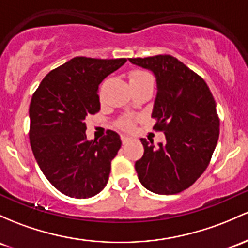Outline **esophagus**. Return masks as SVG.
Masks as SVG:
<instances>
[{
    "label": "esophagus",
    "instance_id": "34e87169",
    "mask_svg": "<svg viewBox=\"0 0 248 248\" xmlns=\"http://www.w3.org/2000/svg\"><path fill=\"white\" fill-rule=\"evenodd\" d=\"M130 137H128V135H124V134H122L121 135V141H122V143H127V142H129L130 141Z\"/></svg>",
    "mask_w": 248,
    "mask_h": 248
}]
</instances>
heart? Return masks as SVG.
Instances as JSON below:
<instances>
[{"instance_id":"b5f03b06","label":"heart","mask_w":248,"mask_h":248,"mask_svg":"<svg viewBox=\"0 0 248 248\" xmlns=\"http://www.w3.org/2000/svg\"><path fill=\"white\" fill-rule=\"evenodd\" d=\"M147 78H151V76L147 74L146 72L142 70H134L129 74V82L130 83H138L141 81H145ZM119 127L122 129H130L133 127V120L130 118H124L119 121Z\"/></svg>"}]
</instances>
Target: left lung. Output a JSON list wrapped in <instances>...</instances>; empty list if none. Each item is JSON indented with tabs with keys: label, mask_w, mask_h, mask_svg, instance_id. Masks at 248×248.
<instances>
[{
	"label": "left lung",
	"mask_w": 248,
	"mask_h": 248,
	"mask_svg": "<svg viewBox=\"0 0 248 248\" xmlns=\"http://www.w3.org/2000/svg\"><path fill=\"white\" fill-rule=\"evenodd\" d=\"M153 72L156 97L152 118L166 141L141 139L145 153L135 162L142 186L170 195L192 186L205 172L219 139L217 105L207 83L172 55L129 59Z\"/></svg>",
	"instance_id": "left-lung-1"
}]
</instances>
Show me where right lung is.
I'll return each mask as SVG.
<instances>
[{
    "label": "right lung",
    "mask_w": 248,
    "mask_h": 248,
    "mask_svg": "<svg viewBox=\"0 0 248 248\" xmlns=\"http://www.w3.org/2000/svg\"><path fill=\"white\" fill-rule=\"evenodd\" d=\"M126 59L78 56L46 75L29 107L31 151L48 181L64 195L86 199L105 188L121 147L118 133L87 140L86 120L100 110L99 84Z\"/></svg>",
    "instance_id": "obj_1"
}]
</instances>
